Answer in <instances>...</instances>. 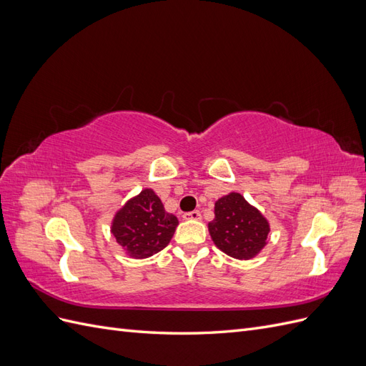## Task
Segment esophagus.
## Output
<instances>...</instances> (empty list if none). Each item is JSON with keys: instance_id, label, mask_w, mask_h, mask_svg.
<instances>
[{"instance_id": "1", "label": "esophagus", "mask_w": 366, "mask_h": 366, "mask_svg": "<svg viewBox=\"0 0 366 366\" xmlns=\"http://www.w3.org/2000/svg\"><path fill=\"white\" fill-rule=\"evenodd\" d=\"M183 218H184V219H200V218H202V214H200V210H192V212L183 214Z\"/></svg>"}]
</instances>
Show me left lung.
<instances>
[{"mask_svg": "<svg viewBox=\"0 0 366 366\" xmlns=\"http://www.w3.org/2000/svg\"><path fill=\"white\" fill-rule=\"evenodd\" d=\"M269 221L244 197L232 192L215 203L209 234L215 246L237 259H250L267 244Z\"/></svg>", "mask_w": 366, "mask_h": 366, "instance_id": "left-lung-1", "label": "left lung"}]
</instances>
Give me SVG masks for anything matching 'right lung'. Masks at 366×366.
Here are the masks:
<instances>
[{"mask_svg":"<svg viewBox=\"0 0 366 366\" xmlns=\"http://www.w3.org/2000/svg\"><path fill=\"white\" fill-rule=\"evenodd\" d=\"M179 219L164 210L152 189H143L122 207L113 219L116 241L132 258H148L171 241Z\"/></svg>","mask_w":366,"mask_h":366,"instance_id":"right-lung-1","label":"right lung"}]
</instances>
